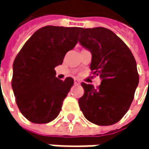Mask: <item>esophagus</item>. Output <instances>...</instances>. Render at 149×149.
Masks as SVG:
<instances>
[{
    "label": "esophagus",
    "instance_id": "34e87169",
    "mask_svg": "<svg viewBox=\"0 0 149 149\" xmlns=\"http://www.w3.org/2000/svg\"><path fill=\"white\" fill-rule=\"evenodd\" d=\"M74 82L75 85H80V84H81V81H80L79 80H77V79H74Z\"/></svg>",
    "mask_w": 149,
    "mask_h": 149
}]
</instances>
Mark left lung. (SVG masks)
Masks as SVG:
<instances>
[{
    "mask_svg": "<svg viewBox=\"0 0 149 149\" xmlns=\"http://www.w3.org/2000/svg\"><path fill=\"white\" fill-rule=\"evenodd\" d=\"M79 42L92 53L90 68L102 80L97 89L81 83L80 108L94 124H114L128 111L139 83L135 57L121 38L106 28H81Z\"/></svg>",
    "mask_w": 149,
    "mask_h": 149,
    "instance_id": "obj_1",
    "label": "left lung"
}]
</instances>
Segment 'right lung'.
I'll use <instances>...</instances> for the list:
<instances>
[{
  "label": "right lung",
  "mask_w": 149,
  "mask_h": 149,
  "mask_svg": "<svg viewBox=\"0 0 149 149\" xmlns=\"http://www.w3.org/2000/svg\"><path fill=\"white\" fill-rule=\"evenodd\" d=\"M81 29L40 28L15 57L12 87L20 112L29 121L47 123L58 116L74 80H59L55 68L63 63L66 53L76 45Z\"/></svg>",
  "instance_id": "right-lung-1"
}]
</instances>
